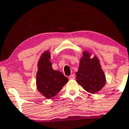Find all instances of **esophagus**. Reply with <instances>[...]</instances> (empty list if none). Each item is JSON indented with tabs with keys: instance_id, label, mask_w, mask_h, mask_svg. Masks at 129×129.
I'll return each mask as SVG.
<instances>
[{
	"instance_id": "obj_1",
	"label": "esophagus",
	"mask_w": 129,
	"mask_h": 129,
	"mask_svg": "<svg viewBox=\"0 0 129 129\" xmlns=\"http://www.w3.org/2000/svg\"><path fill=\"white\" fill-rule=\"evenodd\" d=\"M69 79H74V76L73 74H71V75H70V76H69Z\"/></svg>"
}]
</instances>
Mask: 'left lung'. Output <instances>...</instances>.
<instances>
[{"instance_id":"1","label":"left lung","mask_w":129,"mask_h":129,"mask_svg":"<svg viewBox=\"0 0 129 129\" xmlns=\"http://www.w3.org/2000/svg\"><path fill=\"white\" fill-rule=\"evenodd\" d=\"M91 56V53L87 51L83 52L79 70L76 73V82L87 92L95 94L104 87L106 79L98 57Z\"/></svg>"}]
</instances>
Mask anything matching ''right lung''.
Returning a JSON list of instances; mask_svg holds the SVG:
<instances>
[{
	"label": "right lung",
	"mask_w": 129,
	"mask_h": 129,
	"mask_svg": "<svg viewBox=\"0 0 129 129\" xmlns=\"http://www.w3.org/2000/svg\"><path fill=\"white\" fill-rule=\"evenodd\" d=\"M50 55L47 50L41 55L37 64L36 81L38 91L47 99L55 97L68 82V79L61 72L53 70Z\"/></svg>",
	"instance_id": "right-lung-1"
}]
</instances>
